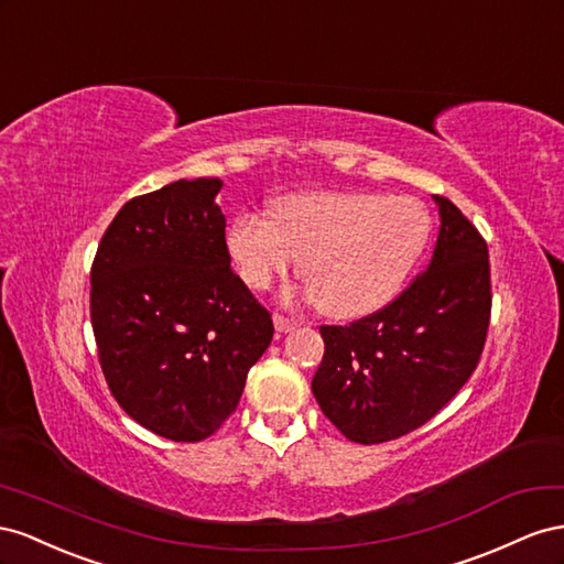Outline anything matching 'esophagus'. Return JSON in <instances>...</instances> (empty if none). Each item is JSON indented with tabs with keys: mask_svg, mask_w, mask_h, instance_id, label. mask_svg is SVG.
I'll use <instances>...</instances> for the list:
<instances>
[{
	"mask_svg": "<svg viewBox=\"0 0 564 564\" xmlns=\"http://www.w3.org/2000/svg\"><path fill=\"white\" fill-rule=\"evenodd\" d=\"M273 326H276L279 333H291L297 328V321L295 318H288L283 314H273Z\"/></svg>",
	"mask_w": 564,
	"mask_h": 564,
	"instance_id": "1",
	"label": "esophagus"
}]
</instances>
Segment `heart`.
Instances as JSON below:
<instances>
[{"instance_id": "1", "label": "heart", "mask_w": 564, "mask_h": 564, "mask_svg": "<svg viewBox=\"0 0 564 564\" xmlns=\"http://www.w3.org/2000/svg\"><path fill=\"white\" fill-rule=\"evenodd\" d=\"M432 236V215L411 196L304 191L271 203V217L238 213L231 260L252 291H267L300 260L318 312L359 318L382 310L406 283Z\"/></svg>"}]
</instances>
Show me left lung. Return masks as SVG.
Here are the masks:
<instances>
[{
	"label": "left lung",
	"mask_w": 564,
	"mask_h": 564,
	"mask_svg": "<svg viewBox=\"0 0 564 564\" xmlns=\"http://www.w3.org/2000/svg\"><path fill=\"white\" fill-rule=\"evenodd\" d=\"M432 198L440 234L421 276L371 316L321 326L326 351L312 392L357 444L390 442L427 423L468 382L487 340V243L452 200Z\"/></svg>",
	"instance_id": "left-lung-1"
}]
</instances>
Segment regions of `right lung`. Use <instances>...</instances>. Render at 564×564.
Wrapping results in <instances>:
<instances>
[{
    "label": "right lung",
    "mask_w": 564,
    "mask_h": 564,
    "mask_svg": "<svg viewBox=\"0 0 564 564\" xmlns=\"http://www.w3.org/2000/svg\"><path fill=\"white\" fill-rule=\"evenodd\" d=\"M221 180H180L132 198L91 264V328L108 388L160 437L200 442L236 411L273 337L231 271Z\"/></svg>",
    "instance_id": "right-lung-1"
}]
</instances>
